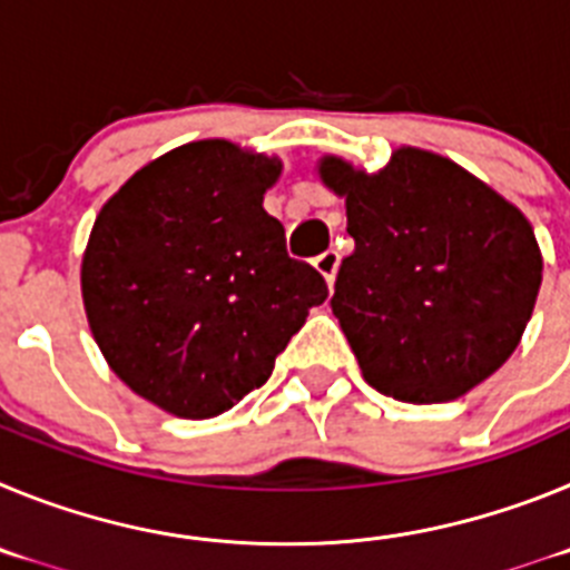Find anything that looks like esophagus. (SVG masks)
Listing matches in <instances>:
<instances>
[{
    "label": "esophagus",
    "instance_id": "obj_1",
    "mask_svg": "<svg viewBox=\"0 0 570 570\" xmlns=\"http://www.w3.org/2000/svg\"><path fill=\"white\" fill-rule=\"evenodd\" d=\"M314 268L320 271L322 276H325V282H328V288H334L336 268H340V254H336V250H325V254H320L314 259Z\"/></svg>",
    "mask_w": 570,
    "mask_h": 570
}]
</instances>
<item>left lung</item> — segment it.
I'll list each match as a JSON object with an SVG mask.
<instances>
[{
    "instance_id": "left-lung-1",
    "label": "left lung",
    "mask_w": 570,
    "mask_h": 570,
    "mask_svg": "<svg viewBox=\"0 0 570 570\" xmlns=\"http://www.w3.org/2000/svg\"><path fill=\"white\" fill-rule=\"evenodd\" d=\"M345 199L354 254L331 311L380 394L411 405L460 400L517 351L540 294L531 223L448 156L402 145L376 174L316 163Z\"/></svg>"
}]
</instances>
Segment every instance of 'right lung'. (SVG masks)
<instances>
[{
    "mask_svg": "<svg viewBox=\"0 0 570 570\" xmlns=\"http://www.w3.org/2000/svg\"><path fill=\"white\" fill-rule=\"evenodd\" d=\"M276 156L179 145L110 196L82 254L90 334L119 380L183 420L234 407L328 288L265 214Z\"/></svg>",
    "mask_w": 570,
    "mask_h": 570,
    "instance_id": "add662e5",
    "label": "right lung"
}]
</instances>
